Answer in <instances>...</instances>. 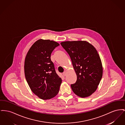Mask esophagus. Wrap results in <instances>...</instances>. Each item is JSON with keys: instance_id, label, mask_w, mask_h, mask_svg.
Here are the masks:
<instances>
[{"instance_id": "obj_1", "label": "esophagus", "mask_w": 125, "mask_h": 125, "mask_svg": "<svg viewBox=\"0 0 125 125\" xmlns=\"http://www.w3.org/2000/svg\"><path fill=\"white\" fill-rule=\"evenodd\" d=\"M67 72L66 71H65L64 73H63V75L65 76H66V75H67Z\"/></svg>"}]
</instances>
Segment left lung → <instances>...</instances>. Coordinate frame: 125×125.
I'll list each match as a JSON object with an SVG mask.
<instances>
[{"mask_svg":"<svg viewBox=\"0 0 125 125\" xmlns=\"http://www.w3.org/2000/svg\"><path fill=\"white\" fill-rule=\"evenodd\" d=\"M69 55L77 80L71 86L81 98L91 95L98 88L102 78L103 67L95 48L85 41H66L60 43Z\"/></svg>","mask_w":125,"mask_h":125,"instance_id":"obj_1","label":"left lung"}]
</instances>
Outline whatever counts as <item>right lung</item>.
Here are the masks:
<instances>
[{"instance_id":"add662e5","label":"right lung","mask_w":125,"mask_h":125,"mask_svg":"<svg viewBox=\"0 0 125 125\" xmlns=\"http://www.w3.org/2000/svg\"><path fill=\"white\" fill-rule=\"evenodd\" d=\"M59 43L40 39L31 46L24 61V74L31 91L42 100L57 95L62 83L56 73L51 55Z\"/></svg>"}]
</instances>
